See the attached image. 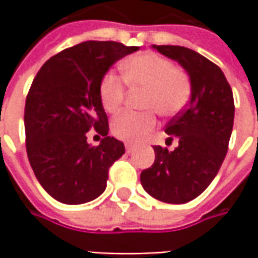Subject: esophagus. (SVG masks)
<instances>
[{
	"instance_id": "esophagus-1",
	"label": "esophagus",
	"mask_w": 258,
	"mask_h": 258,
	"mask_svg": "<svg viewBox=\"0 0 258 258\" xmlns=\"http://www.w3.org/2000/svg\"><path fill=\"white\" fill-rule=\"evenodd\" d=\"M134 151H135V148L132 146V145H126V152H127V154H132Z\"/></svg>"
}]
</instances>
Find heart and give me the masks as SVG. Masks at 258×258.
Masks as SVG:
<instances>
[{
  "instance_id": "1",
  "label": "heart",
  "mask_w": 258,
  "mask_h": 258,
  "mask_svg": "<svg viewBox=\"0 0 258 258\" xmlns=\"http://www.w3.org/2000/svg\"><path fill=\"white\" fill-rule=\"evenodd\" d=\"M122 75L129 87L145 89L144 113L126 112L112 123V134L127 144H141L154 132L158 124L156 113L173 116L186 106L192 85L188 72L175 66L164 55L145 51L126 58L122 63ZM100 103L109 113H117L126 97L124 84L119 76L107 73L99 85Z\"/></svg>"
}]
</instances>
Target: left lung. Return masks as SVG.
<instances>
[{"instance_id": "8db88e82", "label": "left lung", "mask_w": 258, "mask_h": 258, "mask_svg": "<svg viewBox=\"0 0 258 258\" xmlns=\"http://www.w3.org/2000/svg\"><path fill=\"white\" fill-rule=\"evenodd\" d=\"M176 60L191 77L192 93L188 106L176 113L165 132L179 139L178 148L154 146L155 162L141 173L144 189L168 204L192 201L213 182L228 151L233 132L234 97L218 66L181 45H154Z\"/></svg>"}]
</instances>
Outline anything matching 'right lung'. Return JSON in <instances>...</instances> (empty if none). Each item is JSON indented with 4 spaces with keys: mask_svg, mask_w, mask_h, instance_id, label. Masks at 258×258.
I'll return each mask as SVG.
<instances>
[{
    "mask_svg": "<svg viewBox=\"0 0 258 258\" xmlns=\"http://www.w3.org/2000/svg\"><path fill=\"white\" fill-rule=\"evenodd\" d=\"M138 50L85 41L48 58L35 75L25 99V149L38 182L57 201L85 204L106 189L109 168L124 145L107 136L99 85L117 60ZM92 128L104 136L99 147L87 144Z\"/></svg>",
    "mask_w": 258,
    "mask_h": 258,
    "instance_id": "obj_1",
    "label": "right lung"
}]
</instances>
